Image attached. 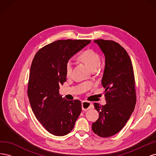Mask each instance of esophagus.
Returning <instances> with one entry per match:
<instances>
[{
  "label": "esophagus",
  "instance_id": "1",
  "mask_svg": "<svg viewBox=\"0 0 156 156\" xmlns=\"http://www.w3.org/2000/svg\"><path fill=\"white\" fill-rule=\"evenodd\" d=\"M94 108L93 105L90 102L87 101H82V109L83 111H87L90 108Z\"/></svg>",
  "mask_w": 156,
  "mask_h": 156
}]
</instances>
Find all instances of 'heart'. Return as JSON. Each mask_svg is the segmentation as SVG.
I'll use <instances>...</instances> for the list:
<instances>
[{"instance_id":"1","label":"heart","mask_w":156,"mask_h":156,"mask_svg":"<svg viewBox=\"0 0 156 156\" xmlns=\"http://www.w3.org/2000/svg\"><path fill=\"white\" fill-rule=\"evenodd\" d=\"M79 60L86 64L92 70L97 69L100 64V56L96 51L93 49H87L79 55ZM73 68V62L72 60H69L66 64L65 72L67 77H70L72 75Z\"/></svg>"}]
</instances>
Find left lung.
<instances>
[{
    "instance_id": "1",
    "label": "left lung",
    "mask_w": 156,
    "mask_h": 156,
    "mask_svg": "<svg viewBox=\"0 0 156 156\" xmlns=\"http://www.w3.org/2000/svg\"><path fill=\"white\" fill-rule=\"evenodd\" d=\"M105 57L101 84L105 90L107 103H94L98 119L92 123L94 133L109 137L123 128L136 104L135 83L133 66L126 51L112 40H96Z\"/></svg>"
}]
</instances>
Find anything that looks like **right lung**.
Masks as SVG:
<instances>
[{
	"instance_id": "add662e5",
	"label": "right lung",
	"mask_w": 156,
	"mask_h": 156,
	"mask_svg": "<svg viewBox=\"0 0 156 156\" xmlns=\"http://www.w3.org/2000/svg\"><path fill=\"white\" fill-rule=\"evenodd\" d=\"M90 41H55L40 49L32 60L28 97L37 120L54 135L68 134L81 112V102L66 100L59 94V88L66 81L65 67L68 60Z\"/></svg>"
}]
</instances>
